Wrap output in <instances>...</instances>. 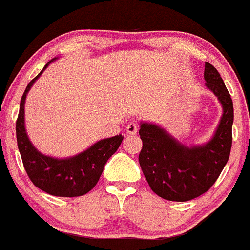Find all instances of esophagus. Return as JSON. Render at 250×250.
Wrapping results in <instances>:
<instances>
[{"mask_svg":"<svg viewBox=\"0 0 250 250\" xmlns=\"http://www.w3.org/2000/svg\"><path fill=\"white\" fill-rule=\"evenodd\" d=\"M137 130H138V125L136 122H130L127 125V133L129 135H135L137 133Z\"/></svg>","mask_w":250,"mask_h":250,"instance_id":"34e87169","label":"esophagus"}]
</instances>
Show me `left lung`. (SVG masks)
Here are the masks:
<instances>
[{"mask_svg":"<svg viewBox=\"0 0 250 250\" xmlns=\"http://www.w3.org/2000/svg\"><path fill=\"white\" fill-rule=\"evenodd\" d=\"M206 86L218 96L224 108L216 133L199 146H182L164 129L141 123L142 149L138 155L141 169L151 190L171 201H188L204 194L220 176L231 149L234 108L229 92L214 66L206 62Z\"/></svg>","mask_w":250,"mask_h":250,"instance_id":"obj_1","label":"left lung"}]
</instances>
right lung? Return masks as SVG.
Instances as JSON below:
<instances>
[{
  "label": "right lung",
  "instance_id": "obj_1",
  "mask_svg": "<svg viewBox=\"0 0 250 250\" xmlns=\"http://www.w3.org/2000/svg\"><path fill=\"white\" fill-rule=\"evenodd\" d=\"M50 60L45 67L49 66ZM42 71V72H43ZM42 72L29 83L20 104L19 117L16 120L17 146L22 162L30 180L36 188L56 197H79L89 192L99 182L104 164L115 154L123 136L116 135L99 141L86 151L71 158L58 159L42 155L29 141L24 127V104L30 87L38 79Z\"/></svg>",
  "mask_w": 250,
  "mask_h": 250
}]
</instances>
